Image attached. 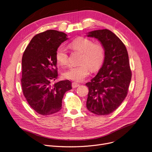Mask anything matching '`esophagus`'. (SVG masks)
Listing matches in <instances>:
<instances>
[{"label": "esophagus", "mask_w": 152, "mask_h": 152, "mask_svg": "<svg viewBox=\"0 0 152 152\" xmlns=\"http://www.w3.org/2000/svg\"><path fill=\"white\" fill-rule=\"evenodd\" d=\"M79 83H76V82H73L72 84V86L73 88H76V87H78V86H79Z\"/></svg>", "instance_id": "obj_1"}]
</instances>
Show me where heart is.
Returning <instances> with one entry per match:
<instances>
[{"label":"heart","mask_w":152,"mask_h":152,"mask_svg":"<svg viewBox=\"0 0 152 152\" xmlns=\"http://www.w3.org/2000/svg\"><path fill=\"white\" fill-rule=\"evenodd\" d=\"M70 46L75 50L82 52L79 66H73L66 70L63 76L75 82H82L92 70L98 69L102 64L105 56L104 48L101 43H94L89 38L81 37L73 41ZM55 57L57 62L61 66L69 64V52L67 49L60 45L56 49Z\"/></svg>","instance_id":"heart-1"}]
</instances>
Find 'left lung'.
<instances>
[{
    "label": "left lung",
    "mask_w": 152,
    "mask_h": 152,
    "mask_svg": "<svg viewBox=\"0 0 152 152\" xmlns=\"http://www.w3.org/2000/svg\"><path fill=\"white\" fill-rule=\"evenodd\" d=\"M88 37L101 42L105 56L97 75L85 84L89 90L86 107L96 115H106L117 110L127 94L132 77L128 53L121 40L110 30L94 31Z\"/></svg>",
    "instance_id": "8db88e82"
}]
</instances>
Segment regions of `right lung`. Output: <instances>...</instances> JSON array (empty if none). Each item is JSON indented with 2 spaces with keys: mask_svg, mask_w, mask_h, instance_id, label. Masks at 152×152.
<instances>
[{
  "mask_svg": "<svg viewBox=\"0 0 152 152\" xmlns=\"http://www.w3.org/2000/svg\"><path fill=\"white\" fill-rule=\"evenodd\" d=\"M67 35L55 30L35 35L22 56L21 82L24 96L32 109L42 115L55 114L62 108L66 91L72 89L69 80L52 85L58 77L55 54Z\"/></svg>",
  "mask_w": 152,
  "mask_h": 152,
  "instance_id": "add662e5",
  "label": "right lung"
}]
</instances>
